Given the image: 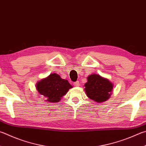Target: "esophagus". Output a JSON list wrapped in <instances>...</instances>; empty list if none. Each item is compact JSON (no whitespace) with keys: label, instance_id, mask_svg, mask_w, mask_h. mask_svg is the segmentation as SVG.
Returning <instances> with one entry per match:
<instances>
[{"label":"esophagus","instance_id":"obj_1","mask_svg":"<svg viewBox=\"0 0 146 146\" xmlns=\"http://www.w3.org/2000/svg\"><path fill=\"white\" fill-rule=\"evenodd\" d=\"M73 84H74V86H75V87H78L79 86H80V83H79V82H78V81H76V82H75V83H74Z\"/></svg>","mask_w":146,"mask_h":146}]
</instances>
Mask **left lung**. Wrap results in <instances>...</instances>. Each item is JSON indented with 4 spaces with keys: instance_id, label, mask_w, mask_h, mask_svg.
Instances as JSON below:
<instances>
[{
    "instance_id": "1",
    "label": "left lung",
    "mask_w": 146,
    "mask_h": 146,
    "mask_svg": "<svg viewBox=\"0 0 146 146\" xmlns=\"http://www.w3.org/2000/svg\"><path fill=\"white\" fill-rule=\"evenodd\" d=\"M87 82L84 84V91L87 96L98 103L106 102L112 94L113 84L108 78L98 74L87 76Z\"/></svg>"
}]
</instances>
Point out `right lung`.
Returning a JSON list of instances; mask_svg holds the SVG:
<instances>
[{
  "mask_svg": "<svg viewBox=\"0 0 146 146\" xmlns=\"http://www.w3.org/2000/svg\"><path fill=\"white\" fill-rule=\"evenodd\" d=\"M73 86L57 73H51L47 77L37 82L38 93L49 103H57Z\"/></svg>",
  "mask_w": 146,
  "mask_h": 146,
  "instance_id": "obj_1",
  "label": "right lung"
}]
</instances>
